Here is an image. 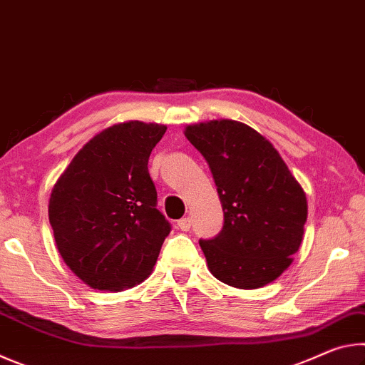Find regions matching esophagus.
I'll return each instance as SVG.
<instances>
[{"instance_id":"obj_1","label":"esophagus","mask_w":365,"mask_h":365,"mask_svg":"<svg viewBox=\"0 0 365 365\" xmlns=\"http://www.w3.org/2000/svg\"><path fill=\"white\" fill-rule=\"evenodd\" d=\"M177 227L180 228L182 232H188L190 227H191V219L190 217H183L177 222Z\"/></svg>"}]
</instances>
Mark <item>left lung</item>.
<instances>
[{
    "label": "left lung",
    "mask_w": 365,
    "mask_h": 365,
    "mask_svg": "<svg viewBox=\"0 0 365 365\" xmlns=\"http://www.w3.org/2000/svg\"><path fill=\"white\" fill-rule=\"evenodd\" d=\"M207 160L224 209V227L201 240L215 279L255 289L285 272L299 250L307 200L299 182L267 138L246 123L219 119L185 127Z\"/></svg>",
    "instance_id": "left-lung-1"
}]
</instances>
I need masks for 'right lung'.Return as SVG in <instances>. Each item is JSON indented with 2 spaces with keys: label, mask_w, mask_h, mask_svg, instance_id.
Masks as SVG:
<instances>
[{
  "label": "right lung",
  "mask_w": 365,
  "mask_h": 365,
  "mask_svg": "<svg viewBox=\"0 0 365 365\" xmlns=\"http://www.w3.org/2000/svg\"><path fill=\"white\" fill-rule=\"evenodd\" d=\"M159 123H114L83 145L54 183L48 215L63 261L86 285L122 292L151 275L170 232L148 172Z\"/></svg>",
  "instance_id": "1"
}]
</instances>
